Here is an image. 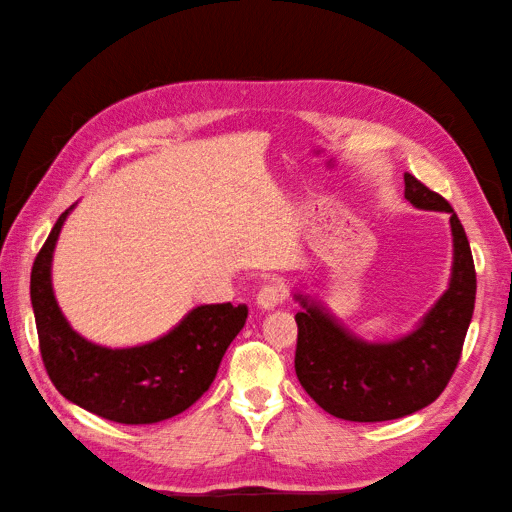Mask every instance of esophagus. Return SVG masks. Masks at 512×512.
Masks as SVG:
<instances>
[{
  "label": "esophagus",
  "instance_id": "1",
  "mask_svg": "<svg viewBox=\"0 0 512 512\" xmlns=\"http://www.w3.org/2000/svg\"><path fill=\"white\" fill-rule=\"evenodd\" d=\"M286 297H288V288L284 284H279V281H273V284H266L257 292L255 303L257 308L262 310H273L279 306V303H284Z\"/></svg>",
  "mask_w": 512,
  "mask_h": 512
}]
</instances>
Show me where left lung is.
Listing matches in <instances>:
<instances>
[{"mask_svg": "<svg viewBox=\"0 0 512 512\" xmlns=\"http://www.w3.org/2000/svg\"><path fill=\"white\" fill-rule=\"evenodd\" d=\"M405 198L424 211L451 215L453 264L449 288L409 334L363 341L319 301L297 292L295 372L321 409L352 422L405 418L431 405L458 367L475 308V266L469 239L451 204L405 173Z\"/></svg>", "mask_w": 512, "mask_h": 512, "instance_id": "1", "label": "left lung"}]
</instances>
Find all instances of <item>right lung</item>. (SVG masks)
<instances>
[{
    "mask_svg": "<svg viewBox=\"0 0 512 512\" xmlns=\"http://www.w3.org/2000/svg\"><path fill=\"white\" fill-rule=\"evenodd\" d=\"M72 209L74 204L61 213L30 273L39 350L50 380L74 405L112 422L151 424L178 416L211 387L248 308L198 306L167 334L134 347L88 341L72 330L52 290V253Z\"/></svg>",
    "mask_w": 512,
    "mask_h": 512,
    "instance_id": "obj_1",
    "label": "right lung"
}]
</instances>
